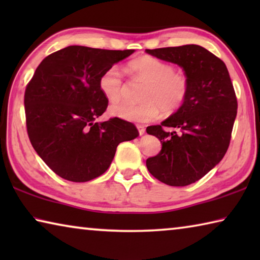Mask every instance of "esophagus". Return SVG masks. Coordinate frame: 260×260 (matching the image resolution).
Instances as JSON below:
<instances>
[{
    "mask_svg": "<svg viewBox=\"0 0 260 260\" xmlns=\"http://www.w3.org/2000/svg\"><path fill=\"white\" fill-rule=\"evenodd\" d=\"M136 127H138L140 135H143V134H144V132H146V128H144V126H143V125H138Z\"/></svg>",
    "mask_w": 260,
    "mask_h": 260,
    "instance_id": "34e87169",
    "label": "esophagus"
}]
</instances>
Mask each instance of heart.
Here are the masks:
<instances>
[{"label":"heart","instance_id":"obj_1","mask_svg":"<svg viewBox=\"0 0 260 260\" xmlns=\"http://www.w3.org/2000/svg\"><path fill=\"white\" fill-rule=\"evenodd\" d=\"M134 79L146 82L140 99V104L120 103L110 108L113 116L134 122H149L159 116L160 110L165 114L177 112L186 102L189 91L187 77L175 72L172 64L156 57L143 56L128 64ZM99 88L109 102L116 103L126 90V85L117 67H111L101 74Z\"/></svg>","mask_w":260,"mask_h":260}]
</instances>
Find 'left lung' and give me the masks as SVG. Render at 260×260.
<instances>
[{"mask_svg":"<svg viewBox=\"0 0 260 260\" xmlns=\"http://www.w3.org/2000/svg\"><path fill=\"white\" fill-rule=\"evenodd\" d=\"M146 51L181 67L189 82L182 107L160 125L147 127V133L159 139L162 146L157 156L147 159L148 171L169 186H188L212 170L230 147L237 113L234 87L225 63L203 47ZM165 126L176 131L167 132Z\"/></svg>","mask_w":260,"mask_h":260,"instance_id":"left-lung-1","label":"left lung"}]
</instances>
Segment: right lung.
I'll return each instance as SVG.
<instances>
[{
  "label": "right lung",
  "mask_w": 260,
  "mask_h": 260,
  "mask_svg": "<svg viewBox=\"0 0 260 260\" xmlns=\"http://www.w3.org/2000/svg\"><path fill=\"white\" fill-rule=\"evenodd\" d=\"M133 52L70 46L35 70L25 89L26 128L34 150L60 178L100 177L118 144L139 136L134 124L118 117L95 122L109 103L99 88L101 74Z\"/></svg>",
  "instance_id": "add662e5"
}]
</instances>
